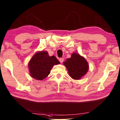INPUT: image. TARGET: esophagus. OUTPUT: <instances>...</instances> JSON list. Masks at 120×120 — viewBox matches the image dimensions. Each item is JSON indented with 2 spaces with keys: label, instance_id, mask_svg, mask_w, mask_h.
Returning <instances> with one entry per match:
<instances>
[{
  "label": "esophagus",
  "instance_id": "1",
  "mask_svg": "<svg viewBox=\"0 0 120 120\" xmlns=\"http://www.w3.org/2000/svg\"><path fill=\"white\" fill-rule=\"evenodd\" d=\"M64 58H60L59 59V61L61 63H62L63 62H64Z\"/></svg>",
  "mask_w": 120,
  "mask_h": 120
}]
</instances>
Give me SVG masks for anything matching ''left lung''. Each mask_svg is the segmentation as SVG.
Wrapping results in <instances>:
<instances>
[{
  "instance_id": "left-lung-1",
  "label": "left lung",
  "mask_w": 120,
  "mask_h": 120,
  "mask_svg": "<svg viewBox=\"0 0 120 120\" xmlns=\"http://www.w3.org/2000/svg\"><path fill=\"white\" fill-rule=\"evenodd\" d=\"M64 64L68 71L69 75L75 80H79L89 70L86 60L79 54L73 53L70 58L67 59Z\"/></svg>"
}]
</instances>
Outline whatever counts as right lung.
Returning a JSON list of instances; mask_svg holds the SVG:
<instances>
[{"label":"right lung","mask_w":120,"mask_h":120,"mask_svg":"<svg viewBox=\"0 0 120 120\" xmlns=\"http://www.w3.org/2000/svg\"><path fill=\"white\" fill-rule=\"evenodd\" d=\"M59 64L56 56H50L47 51L38 52L28 64L30 75L36 80H42L49 75L54 65Z\"/></svg>","instance_id":"1"}]
</instances>
